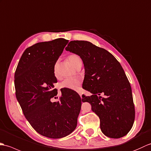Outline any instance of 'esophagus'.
Returning a JSON list of instances; mask_svg holds the SVG:
<instances>
[{"mask_svg":"<svg viewBox=\"0 0 151 151\" xmlns=\"http://www.w3.org/2000/svg\"><path fill=\"white\" fill-rule=\"evenodd\" d=\"M79 96H80V97H81V98H82V93H81V92H79Z\"/></svg>","mask_w":151,"mask_h":151,"instance_id":"1","label":"esophagus"}]
</instances>
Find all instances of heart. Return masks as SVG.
Masks as SVG:
<instances>
[{"label": "heart", "instance_id": "b5f03b06", "mask_svg": "<svg viewBox=\"0 0 151 151\" xmlns=\"http://www.w3.org/2000/svg\"><path fill=\"white\" fill-rule=\"evenodd\" d=\"M67 59L75 68L82 65L81 60L78 55L71 54L68 56ZM58 64L56 63L53 66V74L55 77L58 76ZM80 85H81V81L79 79L76 78H70L63 80L59 84V87L60 88H68L72 90H78L79 89Z\"/></svg>", "mask_w": 151, "mask_h": 151}]
</instances>
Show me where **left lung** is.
<instances>
[{
    "mask_svg": "<svg viewBox=\"0 0 151 151\" xmlns=\"http://www.w3.org/2000/svg\"><path fill=\"white\" fill-rule=\"evenodd\" d=\"M66 50L79 55L84 63L83 88L92 95H83L82 101L90 103L99 116L102 132L111 138L127 134L135 109L131 86L120 63L107 50L88 41H70Z\"/></svg>",
    "mask_w": 151,
    "mask_h": 151,
    "instance_id": "left-lung-1",
    "label": "left lung"
}]
</instances>
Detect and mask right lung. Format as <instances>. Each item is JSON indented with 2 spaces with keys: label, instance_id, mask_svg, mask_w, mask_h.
Here are the masks:
<instances>
[{
  "label": "right lung",
  "instance_id": "right-lung-1",
  "mask_svg": "<svg viewBox=\"0 0 151 151\" xmlns=\"http://www.w3.org/2000/svg\"><path fill=\"white\" fill-rule=\"evenodd\" d=\"M68 42L59 38L27 48L15 72L16 98L25 118L36 132L53 139L75 130L81 106V97L68 88L61 89L58 101H52L58 99L53 66Z\"/></svg>",
  "mask_w": 151,
  "mask_h": 151
}]
</instances>
